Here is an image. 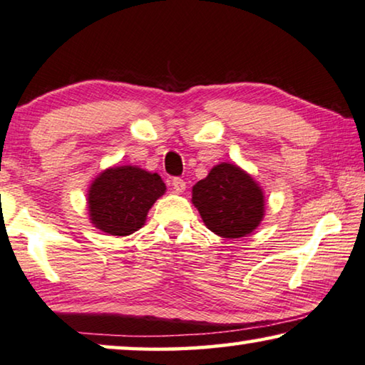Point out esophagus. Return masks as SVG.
Here are the masks:
<instances>
[{"instance_id": "34e87169", "label": "esophagus", "mask_w": 365, "mask_h": 365, "mask_svg": "<svg viewBox=\"0 0 365 365\" xmlns=\"http://www.w3.org/2000/svg\"><path fill=\"white\" fill-rule=\"evenodd\" d=\"M171 184H173V187H175L176 192H182V190L186 189V182H184V179H181V178H175Z\"/></svg>"}]
</instances>
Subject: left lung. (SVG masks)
<instances>
[{
    "label": "left lung",
    "mask_w": 365,
    "mask_h": 365,
    "mask_svg": "<svg viewBox=\"0 0 365 365\" xmlns=\"http://www.w3.org/2000/svg\"><path fill=\"white\" fill-rule=\"evenodd\" d=\"M192 204L205 227L222 238L255 232L264 217V194L237 165L220 163L192 187Z\"/></svg>",
    "instance_id": "left-lung-1"
}]
</instances>
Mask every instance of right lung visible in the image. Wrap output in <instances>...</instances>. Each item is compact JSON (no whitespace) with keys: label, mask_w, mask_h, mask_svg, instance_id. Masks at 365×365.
Returning a JSON list of instances; mask_svg holds the SVG:
<instances>
[{"label":"right lung","mask_w":365,"mask_h":365,"mask_svg":"<svg viewBox=\"0 0 365 365\" xmlns=\"http://www.w3.org/2000/svg\"><path fill=\"white\" fill-rule=\"evenodd\" d=\"M165 190L156 173L130 165L109 168L88 190L89 220L104 233L127 237L145 225L148 210Z\"/></svg>","instance_id":"1"}]
</instances>
